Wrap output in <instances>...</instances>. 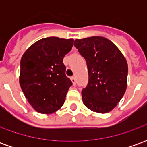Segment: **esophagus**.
<instances>
[{
	"label": "esophagus",
	"mask_w": 147,
	"mask_h": 147,
	"mask_svg": "<svg viewBox=\"0 0 147 147\" xmlns=\"http://www.w3.org/2000/svg\"><path fill=\"white\" fill-rule=\"evenodd\" d=\"M71 82L73 83V85H76V80L75 77H71Z\"/></svg>",
	"instance_id": "34e87169"
}]
</instances>
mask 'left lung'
Instances as JSON below:
<instances>
[{
  "label": "left lung",
  "mask_w": 147,
  "mask_h": 147,
  "mask_svg": "<svg viewBox=\"0 0 147 147\" xmlns=\"http://www.w3.org/2000/svg\"><path fill=\"white\" fill-rule=\"evenodd\" d=\"M74 45L86 60L89 80L82 90L83 104L100 113L117 106L126 91L127 64L116 45L104 37L75 40Z\"/></svg>",
  "instance_id": "left-lung-1"
}]
</instances>
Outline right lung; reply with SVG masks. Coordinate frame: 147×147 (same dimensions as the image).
I'll list each match as a JSON object with an SVG mask.
<instances>
[{
  "mask_svg": "<svg viewBox=\"0 0 147 147\" xmlns=\"http://www.w3.org/2000/svg\"><path fill=\"white\" fill-rule=\"evenodd\" d=\"M73 39L49 37L27 49L21 58L20 83L28 102L40 113H53L64 105L72 83L63 59Z\"/></svg>",
  "mask_w": 147,
  "mask_h": 147,
  "instance_id": "right-lung-1",
  "label": "right lung"
}]
</instances>
